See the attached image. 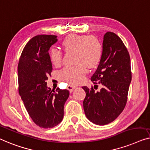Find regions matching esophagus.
Wrapping results in <instances>:
<instances>
[{"label":"esophagus","mask_w":150,"mask_h":150,"mask_svg":"<svg viewBox=\"0 0 150 150\" xmlns=\"http://www.w3.org/2000/svg\"><path fill=\"white\" fill-rule=\"evenodd\" d=\"M75 86H72V85H69L67 86V89H68L69 91L70 92H73V90L75 89Z\"/></svg>","instance_id":"34e87169"}]
</instances>
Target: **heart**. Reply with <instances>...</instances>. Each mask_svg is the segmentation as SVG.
<instances>
[{"mask_svg":"<svg viewBox=\"0 0 150 150\" xmlns=\"http://www.w3.org/2000/svg\"><path fill=\"white\" fill-rule=\"evenodd\" d=\"M65 52H74L75 67H65L60 73V77L70 84L82 81L89 69L96 68L103 56V45L98 38L94 36L71 34L67 36L61 43ZM50 60L54 66L58 67L62 60V53L58 49L50 52Z\"/></svg>","mask_w":150,"mask_h":150,"instance_id":"b5f03b06","label":"heart"}]
</instances>
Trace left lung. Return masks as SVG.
<instances>
[{
    "instance_id": "obj_1",
    "label": "left lung",
    "mask_w": 150,
    "mask_h": 150,
    "mask_svg": "<svg viewBox=\"0 0 150 150\" xmlns=\"http://www.w3.org/2000/svg\"><path fill=\"white\" fill-rule=\"evenodd\" d=\"M131 79L130 58L126 46L115 33H106L102 59L91 77L95 86L100 84L103 88L95 92L93 87H82L86 93L83 105L88 119L97 125L114 121L126 106Z\"/></svg>"
}]
</instances>
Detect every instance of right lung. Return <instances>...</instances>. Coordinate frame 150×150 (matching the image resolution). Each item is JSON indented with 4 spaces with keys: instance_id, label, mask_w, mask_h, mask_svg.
Returning a JSON list of instances; mask_svg holds the SVG:
<instances>
[{
    "instance_id": "right-lung-1",
    "label": "right lung",
    "mask_w": 150,
    "mask_h": 150,
    "mask_svg": "<svg viewBox=\"0 0 150 150\" xmlns=\"http://www.w3.org/2000/svg\"><path fill=\"white\" fill-rule=\"evenodd\" d=\"M57 36L41 35L32 38L25 46L18 67L19 94L33 121L44 128H53L62 122L68 90L54 91L47 86L52 64L49 50Z\"/></svg>"
}]
</instances>
